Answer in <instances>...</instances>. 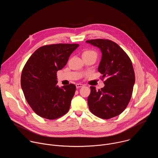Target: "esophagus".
Returning a JSON list of instances; mask_svg holds the SVG:
<instances>
[{"label": "esophagus", "mask_w": 158, "mask_h": 158, "mask_svg": "<svg viewBox=\"0 0 158 158\" xmlns=\"http://www.w3.org/2000/svg\"><path fill=\"white\" fill-rule=\"evenodd\" d=\"M76 86L77 88H80V87H82L84 86V84H81V83H78V84H76Z\"/></svg>", "instance_id": "esophagus-1"}]
</instances>
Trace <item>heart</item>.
Wrapping results in <instances>:
<instances>
[{
	"label": "heart",
	"instance_id": "obj_1",
	"mask_svg": "<svg viewBox=\"0 0 158 158\" xmlns=\"http://www.w3.org/2000/svg\"><path fill=\"white\" fill-rule=\"evenodd\" d=\"M97 53L93 50H87L83 52V56H93L97 58Z\"/></svg>",
	"mask_w": 158,
	"mask_h": 158
}]
</instances>
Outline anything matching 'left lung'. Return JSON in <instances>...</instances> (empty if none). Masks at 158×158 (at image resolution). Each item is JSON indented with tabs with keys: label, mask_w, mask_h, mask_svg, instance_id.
I'll use <instances>...</instances> for the list:
<instances>
[{
	"label": "left lung",
	"mask_w": 158,
	"mask_h": 158,
	"mask_svg": "<svg viewBox=\"0 0 158 158\" xmlns=\"http://www.w3.org/2000/svg\"><path fill=\"white\" fill-rule=\"evenodd\" d=\"M99 48L102 58L98 71L102 74L105 84L96 91L91 86L87 98L89 110L95 116L104 119L116 117L127 107L133 91L135 74L131 59L116 42L109 39L86 40Z\"/></svg>",
	"instance_id": "left-lung-1"
}]
</instances>
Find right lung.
<instances>
[{
	"label": "right lung",
	"mask_w": 158,
	"mask_h": 158,
	"mask_svg": "<svg viewBox=\"0 0 158 158\" xmlns=\"http://www.w3.org/2000/svg\"><path fill=\"white\" fill-rule=\"evenodd\" d=\"M77 44H55L37 49L22 71L20 84L28 104L45 119H56L68 112L76 87L73 84L60 88L57 72L66 65Z\"/></svg>",
	"instance_id": "1"
}]
</instances>
